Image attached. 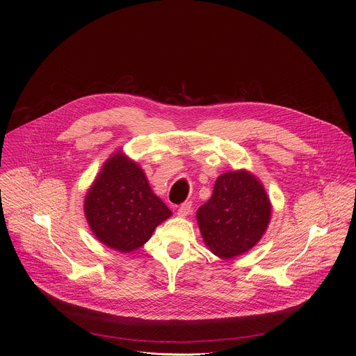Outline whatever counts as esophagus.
I'll return each instance as SVG.
<instances>
[{
	"mask_svg": "<svg viewBox=\"0 0 356 356\" xmlns=\"http://www.w3.org/2000/svg\"><path fill=\"white\" fill-rule=\"evenodd\" d=\"M191 213V202H184L177 210L179 217H187Z\"/></svg>",
	"mask_w": 356,
	"mask_h": 356,
	"instance_id": "obj_1",
	"label": "esophagus"
}]
</instances>
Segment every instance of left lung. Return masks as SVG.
I'll use <instances>...</instances> for the list:
<instances>
[{
	"label": "left lung",
	"mask_w": 356,
	"mask_h": 356,
	"mask_svg": "<svg viewBox=\"0 0 356 356\" xmlns=\"http://www.w3.org/2000/svg\"><path fill=\"white\" fill-rule=\"evenodd\" d=\"M195 217L207 248L221 259H232L261 241L272 218V202L255 175L232 170L217 179L211 198Z\"/></svg>",
	"instance_id": "obj_1"
}]
</instances>
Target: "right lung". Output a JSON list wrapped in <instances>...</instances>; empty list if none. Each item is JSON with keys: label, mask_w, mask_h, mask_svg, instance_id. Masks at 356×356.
<instances>
[{"label": "right lung", "mask_w": 356, "mask_h": 356, "mask_svg": "<svg viewBox=\"0 0 356 356\" xmlns=\"http://www.w3.org/2000/svg\"><path fill=\"white\" fill-rule=\"evenodd\" d=\"M84 214L101 243L128 253L146 243L172 211L152 191L139 165L120 149L104 162L90 186Z\"/></svg>", "instance_id": "right-lung-1"}]
</instances>
